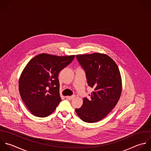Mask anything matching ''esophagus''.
Instances as JSON below:
<instances>
[{
    "mask_svg": "<svg viewBox=\"0 0 151 151\" xmlns=\"http://www.w3.org/2000/svg\"><path fill=\"white\" fill-rule=\"evenodd\" d=\"M75 97V95H72V96H66V98L68 99H69V100H71V99H73Z\"/></svg>",
    "mask_w": 151,
    "mask_h": 151,
    "instance_id": "obj_1",
    "label": "esophagus"
}]
</instances>
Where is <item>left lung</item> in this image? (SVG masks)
<instances>
[{
  "mask_svg": "<svg viewBox=\"0 0 151 151\" xmlns=\"http://www.w3.org/2000/svg\"><path fill=\"white\" fill-rule=\"evenodd\" d=\"M85 69L88 85L93 89L89 99L84 98L78 116L84 122L93 123L104 119L119 101L122 90V78L115 62L104 53L77 55Z\"/></svg>",
  "mask_w": 151,
  "mask_h": 151,
  "instance_id": "obj_1",
  "label": "left lung"
}]
</instances>
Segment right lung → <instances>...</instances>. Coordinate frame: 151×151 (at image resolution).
Segmentation results:
<instances>
[{
	"label": "right lung",
	"instance_id": "1",
	"mask_svg": "<svg viewBox=\"0 0 151 151\" xmlns=\"http://www.w3.org/2000/svg\"><path fill=\"white\" fill-rule=\"evenodd\" d=\"M74 58L75 55L40 53L26 65L19 79V90L22 99L33 115L46 117L56 109L61 101L59 73Z\"/></svg>",
	"mask_w": 151,
	"mask_h": 151
}]
</instances>
